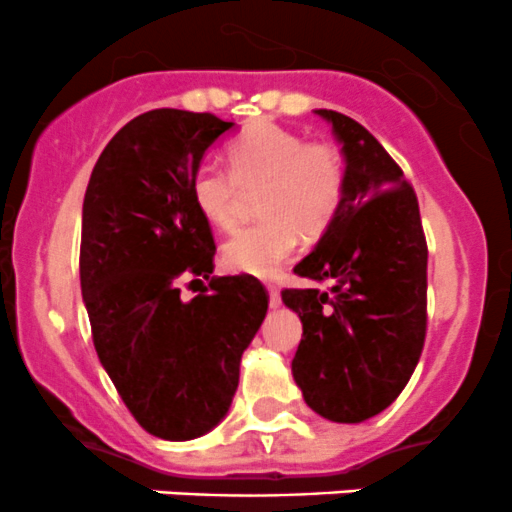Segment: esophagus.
<instances>
[{"label": "esophagus", "mask_w": 512, "mask_h": 512, "mask_svg": "<svg viewBox=\"0 0 512 512\" xmlns=\"http://www.w3.org/2000/svg\"><path fill=\"white\" fill-rule=\"evenodd\" d=\"M267 292H270V307H272V309H277V307H280V302H282V297H280V289H277L275 285H267Z\"/></svg>", "instance_id": "34e87169"}]
</instances>
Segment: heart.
<instances>
[{
    "label": "heart",
    "instance_id": "1",
    "mask_svg": "<svg viewBox=\"0 0 512 512\" xmlns=\"http://www.w3.org/2000/svg\"><path fill=\"white\" fill-rule=\"evenodd\" d=\"M227 170L213 163L195 168L190 203L213 227H230L242 190H255L262 220L240 227L223 242L227 270L255 277L275 275L297 250L299 232L309 240L337 220L347 195V160L329 141H304L302 133L257 121L225 151Z\"/></svg>",
    "mask_w": 512,
    "mask_h": 512
}]
</instances>
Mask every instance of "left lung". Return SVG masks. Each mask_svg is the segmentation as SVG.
I'll return each instance as SVG.
<instances>
[{"label": "left lung", "instance_id": "1", "mask_svg": "<svg viewBox=\"0 0 512 512\" xmlns=\"http://www.w3.org/2000/svg\"><path fill=\"white\" fill-rule=\"evenodd\" d=\"M347 160L332 227L294 267L329 289H282L302 319L292 376L319 416L359 423L394 404L426 339L428 247L404 170L361 123L319 108Z\"/></svg>", "mask_w": 512, "mask_h": 512}]
</instances>
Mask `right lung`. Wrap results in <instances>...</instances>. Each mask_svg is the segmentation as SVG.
I'll return each instance as SVG.
<instances>
[{"label":"right lung","instance_id":"obj_1","mask_svg":"<svg viewBox=\"0 0 512 512\" xmlns=\"http://www.w3.org/2000/svg\"><path fill=\"white\" fill-rule=\"evenodd\" d=\"M232 131L213 113H141L103 148L84 195L81 294L96 354L133 418L165 441L223 421L270 302L257 277H210L213 230L190 203L195 168ZM183 276L211 289L183 303Z\"/></svg>","mask_w":512,"mask_h":512}]
</instances>
